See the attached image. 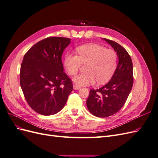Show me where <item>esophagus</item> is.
Returning a JSON list of instances; mask_svg holds the SVG:
<instances>
[{
  "mask_svg": "<svg viewBox=\"0 0 158 158\" xmlns=\"http://www.w3.org/2000/svg\"><path fill=\"white\" fill-rule=\"evenodd\" d=\"M73 88H74V89H79L81 88V87L80 86V85H76V84H74L73 85Z\"/></svg>",
  "mask_w": 158,
  "mask_h": 158,
  "instance_id": "1",
  "label": "esophagus"
}]
</instances>
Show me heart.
Listing matches in <instances>:
<instances>
[{
    "instance_id": "heart-1",
    "label": "heart",
    "mask_w": 158,
    "mask_h": 158,
    "mask_svg": "<svg viewBox=\"0 0 158 158\" xmlns=\"http://www.w3.org/2000/svg\"><path fill=\"white\" fill-rule=\"evenodd\" d=\"M76 55L67 52L64 58V66L67 73L73 76L80 69L81 63H87L86 72L73 78V81L80 85L106 83L111 78L117 66V54L113 49L98 44H89L76 48Z\"/></svg>"
}]
</instances>
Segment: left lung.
Returning <instances> with one entry per match:
<instances>
[{"label": "left lung", "mask_w": 158, "mask_h": 158, "mask_svg": "<svg viewBox=\"0 0 158 158\" xmlns=\"http://www.w3.org/2000/svg\"><path fill=\"white\" fill-rule=\"evenodd\" d=\"M117 52L118 63L109 82L97 89H90L86 101L89 111L98 117L115 114L125 103L133 84V67L131 56L117 43L103 39Z\"/></svg>", "instance_id": "left-lung-1"}]
</instances>
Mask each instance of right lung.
Wrapping results in <instances>:
<instances>
[{
	"instance_id": "obj_1",
	"label": "right lung",
	"mask_w": 158,
	"mask_h": 158,
	"mask_svg": "<svg viewBox=\"0 0 158 158\" xmlns=\"http://www.w3.org/2000/svg\"><path fill=\"white\" fill-rule=\"evenodd\" d=\"M70 40L47 37L37 42L23 56L20 86L30 107L42 115L59 112L73 89V82L64 73L61 59Z\"/></svg>"
}]
</instances>
